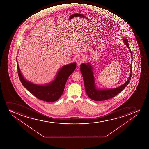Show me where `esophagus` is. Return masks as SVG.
I'll return each instance as SVG.
<instances>
[{"label": "esophagus", "instance_id": "34e87169", "mask_svg": "<svg viewBox=\"0 0 149 149\" xmlns=\"http://www.w3.org/2000/svg\"><path fill=\"white\" fill-rule=\"evenodd\" d=\"M84 62V59H83V58H78L76 60L77 65L79 66Z\"/></svg>", "mask_w": 149, "mask_h": 149}]
</instances>
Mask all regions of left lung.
Listing matches in <instances>:
<instances>
[{"label":"left lung","mask_w":149,"mask_h":149,"mask_svg":"<svg viewBox=\"0 0 149 149\" xmlns=\"http://www.w3.org/2000/svg\"><path fill=\"white\" fill-rule=\"evenodd\" d=\"M123 42L127 47L128 48L131 54L132 58V53L129 46L128 39L124 38ZM92 67L89 63H81L80 65V70L83 77V80L84 82V87L86 89V92L87 96L91 100L96 101H102L115 97V96L118 94L125 88L126 86L129 84L131 78L132 66L131 68L130 74L128 79L125 83L120 86L119 87L113 89H97L96 88L95 83L94 77L92 71Z\"/></svg>","instance_id":"1"}]
</instances>
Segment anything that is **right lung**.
I'll return each instance as SVG.
<instances>
[{
    "label": "right lung",
    "mask_w": 149,
    "mask_h": 149,
    "mask_svg": "<svg viewBox=\"0 0 149 149\" xmlns=\"http://www.w3.org/2000/svg\"><path fill=\"white\" fill-rule=\"evenodd\" d=\"M16 62L18 74L23 86L37 99L47 102H55L59 100L63 93L68 77L76 68V63L65 65L60 69L53 81L43 86L33 84L25 79L21 73L17 61Z\"/></svg>",
    "instance_id": "1"
}]
</instances>
